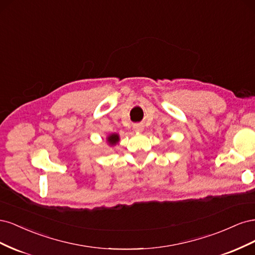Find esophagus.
<instances>
[{"label": "esophagus", "mask_w": 255, "mask_h": 255, "mask_svg": "<svg viewBox=\"0 0 255 255\" xmlns=\"http://www.w3.org/2000/svg\"><path fill=\"white\" fill-rule=\"evenodd\" d=\"M133 128H134L135 132H137V133H141L142 130H143V128H144V127H143L142 123H137V125H134Z\"/></svg>", "instance_id": "1"}]
</instances>
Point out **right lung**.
<instances>
[{"mask_svg": "<svg viewBox=\"0 0 255 255\" xmlns=\"http://www.w3.org/2000/svg\"><path fill=\"white\" fill-rule=\"evenodd\" d=\"M119 140H120V136L117 133H112L106 137V142L109 143L111 146H114L117 144L119 142Z\"/></svg>", "mask_w": 255, "mask_h": 255, "instance_id": "add662e5", "label": "right lung"}]
</instances>
